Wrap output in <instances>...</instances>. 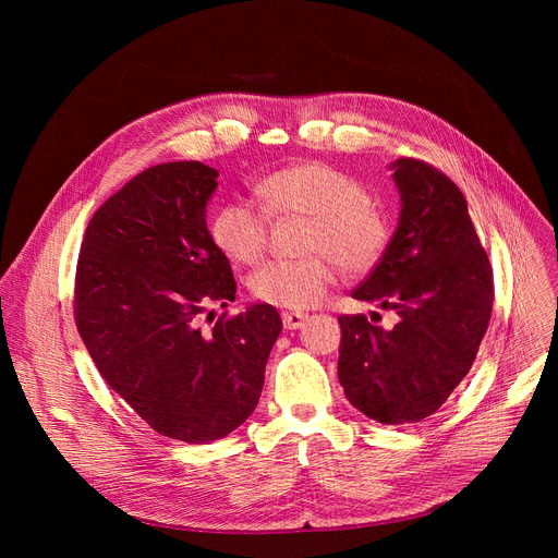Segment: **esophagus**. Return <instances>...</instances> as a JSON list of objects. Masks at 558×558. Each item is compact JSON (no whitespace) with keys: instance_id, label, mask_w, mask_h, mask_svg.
Segmentation results:
<instances>
[{"instance_id":"34e87169","label":"esophagus","mask_w":558,"mask_h":558,"mask_svg":"<svg viewBox=\"0 0 558 558\" xmlns=\"http://www.w3.org/2000/svg\"><path fill=\"white\" fill-rule=\"evenodd\" d=\"M307 320V314H301V312H287L282 314V326L284 330H299L305 326Z\"/></svg>"}]
</instances>
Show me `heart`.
I'll return each instance as SVG.
<instances>
[{"mask_svg":"<svg viewBox=\"0 0 558 558\" xmlns=\"http://www.w3.org/2000/svg\"><path fill=\"white\" fill-rule=\"evenodd\" d=\"M271 215L312 219L305 259L267 262L251 276L253 296L267 305L310 310L324 301L335 282V264L348 274H364L383 257L389 230L371 208L368 192L343 171L324 162L284 167L255 187ZM210 234L217 248L238 264H255L267 251L269 223L246 203H226L215 213Z\"/></svg>","mask_w":558,"mask_h":558,"instance_id":"obj_1","label":"heart"}]
</instances>
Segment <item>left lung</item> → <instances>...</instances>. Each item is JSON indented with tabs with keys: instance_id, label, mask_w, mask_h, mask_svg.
<instances>
[{
	"instance_id": "8db88e82",
	"label": "left lung",
	"mask_w": 558,
	"mask_h": 558,
	"mask_svg": "<svg viewBox=\"0 0 558 558\" xmlns=\"http://www.w3.org/2000/svg\"><path fill=\"white\" fill-rule=\"evenodd\" d=\"M400 217L353 299L393 310L391 330L341 316L339 383L348 402L385 425L418 423L471 371L493 310V271L461 190L421 160L389 165Z\"/></svg>"
}]
</instances>
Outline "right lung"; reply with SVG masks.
Returning <instances> with one entry per match:
<instances>
[{
    "label": "right lung",
    "mask_w": 558,
    "mask_h": 558,
    "mask_svg": "<svg viewBox=\"0 0 558 558\" xmlns=\"http://www.w3.org/2000/svg\"><path fill=\"white\" fill-rule=\"evenodd\" d=\"M217 175L198 160L144 169L87 223L76 267V328L106 385L185 444L217 441L253 414L282 330L267 303L196 326L238 291L205 221Z\"/></svg>",
    "instance_id": "right-lung-1"
}]
</instances>
